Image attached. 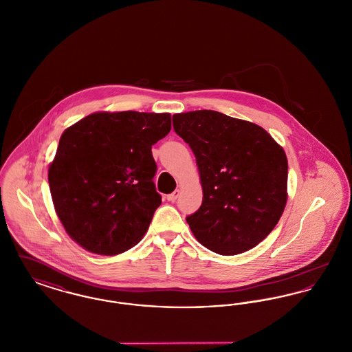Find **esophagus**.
<instances>
[{
	"mask_svg": "<svg viewBox=\"0 0 352 352\" xmlns=\"http://www.w3.org/2000/svg\"><path fill=\"white\" fill-rule=\"evenodd\" d=\"M179 192H181V191H179V190H175V191H174V192H171V194H168V201H177V198H178V197H179Z\"/></svg>",
	"mask_w": 352,
	"mask_h": 352,
	"instance_id": "esophagus-1",
	"label": "esophagus"
}]
</instances>
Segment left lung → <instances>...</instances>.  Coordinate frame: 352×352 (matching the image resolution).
Listing matches in <instances>:
<instances>
[{"instance_id":"8db88e82","label":"left lung","mask_w":352,"mask_h":352,"mask_svg":"<svg viewBox=\"0 0 352 352\" xmlns=\"http://www.w3.org/2000/svg\"><path fill=\"white\" fill-rule=\"evenodd\" d=\"M195 155L203 201L186 220L195 239L223 256L250 251L276 227L287 201V158L260 125L217 111L173 116Z\"/></svg>"}]
</instances>
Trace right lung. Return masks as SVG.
I'll list each match as a JSON object with an SVG mask.
<instances>
[{
	"mask_svg": "<svg viewBox=\"0 0 352 352\" xmlns=\"http://www.w3.org/2000/svg\"><path fill=\"white\" fill-rule=\"evenodd\" d=\"M170 113L95 112L67 128L49 166L55 212L85 251L115 256L146 234L161 195L151 146Z\"/></svg>",
	"mask_w": 352,
	"mask_h": 352,
	"instance_id": "add662e5",
	"label": "right lung"
}]
</instances>
